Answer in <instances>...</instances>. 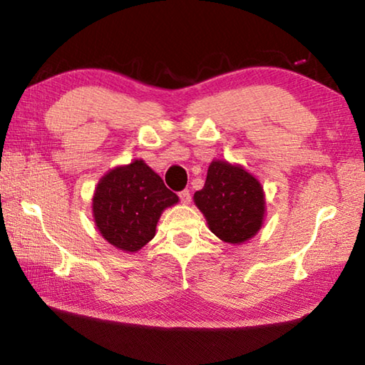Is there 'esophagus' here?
<instances>
[{
	"label": "esophagus",
	"instance_id": "obj_1",
	"mask_svg": "<svg viewBox=\"0 0 365 365\" xmlns=\"http://www.w3.org/2000/svg\"><path fill=\"white\" fill-rule=\"evenodd\" d=\"M178 197H180V201L183 202V205H188V202L191 201V195L188 190H182L180 193H178Z\"/></svg>",
	"mask_w": 365,
	"mask_h": 365
}]
</instances>
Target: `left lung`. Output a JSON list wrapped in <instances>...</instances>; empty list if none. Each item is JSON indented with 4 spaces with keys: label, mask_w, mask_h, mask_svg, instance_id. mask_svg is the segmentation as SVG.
<instances>
[{
    "label": "left lung",
    "mask_w": 365,
    "mask_h": 365,
    "mask_svg": "<svg viewBox=\"0 0 365 365\" xmlns=\"http://www.w3.org/2000/svg\"><path fill=\"white\" fill-rule=\"evenodd\" d=\"M193 200L211 232L225 243L248 242L262 227L264 190L242 165L212 160L205 187L196 191Z\"/></svg>",
    "instance_id": "1"
}]
</instances>
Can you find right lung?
I'll use <instances>...</instances> for the list:
<instances>
[{"label":"right lung","instance_id":"1","mask_svg":"<svg viewBox=\"0 0 365 365\" xmlns=\"http://www.w3.org/2000/svg\"><path fill=\"white\" fill-rule=\"evenodd\" d=\"M178 196L145 160L109 170L96 185L93 217L101 237L117 250L135 252L151 242L165 207Z\"/></svg>","mask_w":365,"mask_h":365}]
</instances>
